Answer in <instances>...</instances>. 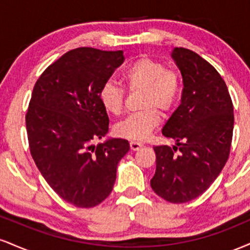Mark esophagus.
<instances>
[{"mask_svg":"<svg viewBox=\"0 0 250 250\" xmlns=\"http://www.w3.org/2000/svg\"><path fill=\"white\" fill-rule=\"evenodd\" d=\"M129 145H130V149L131 150H139L140 148L142 147V145L140 142H136V141H131L130 143H129Z\"/></svg>","mask_w":250,"mask_h":250,"instance_id":"obj_1","label":"esophagus"}]
</instances>
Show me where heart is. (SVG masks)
<instances>
[{
  "instance_id": "obj_1",
  "label": "heart",
  "mask_w": 250,
  "mask_h": 250,
  "mask_svg": "<svg viewBox=\"0 0 250 250\" xmlns=\"http://www.w3.org/2000/svg\"><path fill=\"white\" fill-rule=\"evenodd\" d=\"M122 80L129 91L142 90L140 107L143 110L130 114L115 125V133L129 140L147 139L161 122L162 114L170 113L182 96V79L174 68L148 56L136 59L125 68ZM125 91L121 85L108 81L100 90L102 107L111 115L121 114Z\"/></svg>"
}]
</instances>
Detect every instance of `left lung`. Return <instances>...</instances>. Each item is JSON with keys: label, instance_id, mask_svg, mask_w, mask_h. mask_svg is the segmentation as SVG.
Here are the masks:
<instances>
[{"label": "left lung", "instance_id": "1", "mask_svg": "<svg viewBox=\"0 0 250 250\" xmlns=\"http://www.w3.org/2000/svg\"><path fill=\"white\" fill-rule=\"evenodd\" d=\"M183 80L181 104L162 129L176 146H155L156 171L150 186L162 199L185 203L205 193L230 153L234 107L222 76L195 51L171 54Z\"/></svg>", "mask_w": 250, "mask_h": 250}]
</instances>
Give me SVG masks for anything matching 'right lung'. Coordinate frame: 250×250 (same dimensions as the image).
<instances>
[{
  "label": "right lung",
  "instance_id": "right-lung-1",
  "mask_svg": "<svg viewBox=\"0 0 250 250\" xmlns=\"http://www.w3.org/2000/svg\"><path fill=\"white\" fill-rule=\"evenodd\" d=\"M123 61L122 50L76 48L51 63L31 93L25 113L30 154L53 190L77 208L107 199L129 150L123 139L94 145L109 129L100 90Z\"/></svg>",
  "mask_w": 250,
  "mask_h": 250
}]
</instances>
